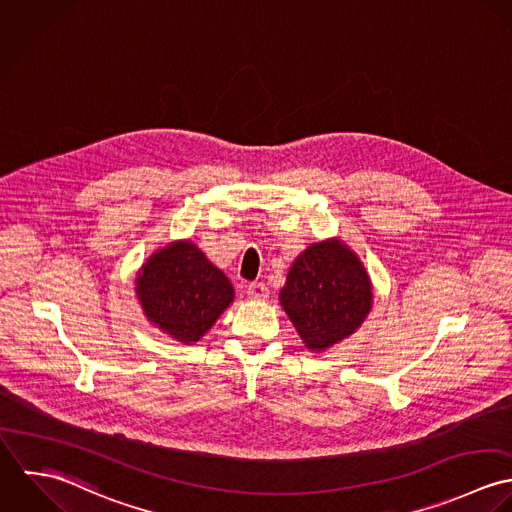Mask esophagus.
<instances>
[{
  "instance_id": "esophagus-1",
  "label": "esophagus",
  "mask_w": 512,
  "mask_h": 512,
  "mask_svg": "<svg viewBox=\"0 0 512 512\" xmlns=\"http://www.w3.org/2000/svg\"><path fill=\"white\" fill-rule=\"evenodd\" d=\"M247 295H249V299L265 301L269 297V289H267L265 283H249L247 285Z\"/></svg>"
}]
</instances>
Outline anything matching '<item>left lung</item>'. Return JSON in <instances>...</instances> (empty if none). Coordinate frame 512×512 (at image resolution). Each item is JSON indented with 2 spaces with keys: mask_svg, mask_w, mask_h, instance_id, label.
Masks as SVG:
<instances>
[{
  "mask_svg": "<svg viewBox=\"0 0 512 512\" xmlns=\"http://www.w3.org/2000/svg\"><path fill=\"white\" fill-rule=\"evenodd\" d=\"M279 299L308 350L322 352L364 322L372 283L358 255L340 239H328L297 257Z\"/></svg>",
  "mask_w": 512,
  "mask_h": 512,
  "instance_id": "1",
  "label": "left lung"
}]
</instances>
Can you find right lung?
<instances>
[{
    "mask_svg": "<svg viewBox=\"0 0 512 512\" xmlns=\"http://www.w3.org/2000/svg\"><path fill=\"white\" fill-rule=\"evenodd\" d=\"M136 297L146 318L172 338L192 344L233 303L229 279L190 241L156 251L138 271Z\"/></svg>",
    "mask_w": 512,
    "mask_h": 512,
    "instance_id": "obj_1",
    "label": "right lung"
}]
</instances>
